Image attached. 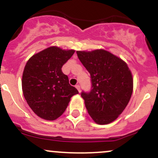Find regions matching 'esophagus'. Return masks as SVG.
<instances>
[{
  "instance_id": "1",
  "label": "esophagus",
  "mask_w": 158,
  "mask_h": 158,
  "mask_svg": "<svg viewBox=\"0 0 158 158\" xmlns=\"http://www.w3.org/2000/svg\"><path fill=\"white\" fill-rule=\"evenodd\" d=\"M75 87L77 88V90H78L79 93L81 92V86H80V85H78V84H77V85L75 86Z\"/></svg>"
}]
</instances>
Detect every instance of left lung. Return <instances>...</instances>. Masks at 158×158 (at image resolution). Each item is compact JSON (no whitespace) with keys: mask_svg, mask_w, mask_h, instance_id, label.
Listing matches in <instances>:
<instances>
[{"mask_svg":"<svg viewBox=\"0 0 158 158\" xmlns=\"http://www.w3.org/2000/svg\"><path fill=\"white\" fill-rule=\"evenodd\" d=\"M77 54L90 74V92L81 93L88 113L98 124L111 123L131 98L133 79L130 69L124 61L102 49Z\"/></svg>","mask_w":158,"mask_h":158,"instance_id":"obj_1","label":"left lung"}]
</instances>
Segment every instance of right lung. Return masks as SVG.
<instances>
[{"mask_svg":"<svg viewBox=\"0 0 158 158\" xmlns=\"http://www.w3.org/2000/svg\"><path fill=\"white\" fill-rule=\"evenodd\" d=\"M74 52L53 46L33 55L27 62L22 79L23 95L40 118L57 119L65 111L71 98L78 93L62 72V65Z\"/></svg>","mask_w":158,"mask_h":158,"instance_id":"right-lung-1","label":"right lung"}]
</instances>
